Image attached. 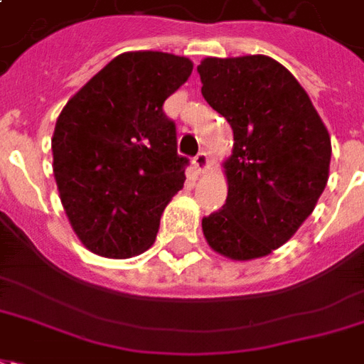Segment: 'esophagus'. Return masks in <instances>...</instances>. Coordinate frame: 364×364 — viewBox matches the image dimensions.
<instances>
[{
    "instance_id": "esophagus-1",
    "label": "esophagus",
    "mask_w": 364,
    "mask_h": 364,
    "mask_svg": "<svg viewBox=\"0 0 364 364\" xmlns=\"http://www.w3.org/2000/svg\"><path fill=\"white\" fill-rule=\"evenodd\" d=\"M192 163H193V168H196V171L203 172L205 168L209 166V157H207V153L205 151H199L198 155H196V157L192 159Z\"/></svg>"
}]
</instances>
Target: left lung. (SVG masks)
Here are the masks:
<instances>
[{"mask_svg": "<svg viewBox=\"0 0 364 364\" xmlns=\"http://www.w3.org/2000/svg\"><path fill=\"white\" fill-rule=\"evenodd\" d=\"M201 94L234 130L228 198L203 217L213 250L236 261L269 255L294 236L324 192L330 136L307 92L267 55L207 57Z\"/></svg>", "mask_w": 364, "mask_h": 364, "instance_id": "1", "label": "left lung"}]
</instances>
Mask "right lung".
I'll return each instance as SVG.
<instances>
[{
	"label": "right lung",
	"instance_id": "right-lung-1",
	"mask_svg": "<svg viewBox=\"0 0 364 364\" xmlns=\"http://www.w3.org/2000/svg\"><path fill=\"white\" fill-rule=\"evenodd\" d=\"M192 61L130 51L109 61L68 100L51 140L53 174L68 220L97 255L146 251L161 215L184 188L190 159L163 103L192 75Z\"/></svg>",
	"mask_w": 364,
	"mask_h": 364
}]
</instances>
